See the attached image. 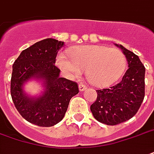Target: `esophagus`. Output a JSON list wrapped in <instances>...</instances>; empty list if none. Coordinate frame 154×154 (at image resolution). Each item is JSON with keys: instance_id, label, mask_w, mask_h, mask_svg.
I'll use <instances>...</instances> for the list:
<instances>
[{"instance_id": "34e87169", "label": "esophagus", "mask_w": 154, "mask_h": 154, "mask_svg": "<svg viewBox=\"0 0 154 154\" xmlns=\"http://www.w3.org/2000/svg\"><path fill=\"white\" fill-rule=\"evenodd\" d=\"M86 88H87V87H86V85H84V84H80V85H79V91H85Z\"/></svg>"}]
</instances>
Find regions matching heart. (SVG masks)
Wrapping results in <instances>:
<instances>
[{"mask_svg":"<svg viewBox=\"0 0 154 154\" xmlns=\"http://www.w3.org/2000/svg\"><path fill=\"white\" fill-rule=\"evenodd\" d=\"M68 55L61 54L57 63L69 77H77L82 69L86 70L89 82L95 86L111 85L123 73L126 58L123 53L116 48L105 45H83L68 51Z\"/></svg>","mask_w":154,"mask_h":154,"instance_id":"b5f03b06","label":"heart"}]
</instances>
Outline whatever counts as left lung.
<instances>
[{
    "label": "left lung",
    "instance_id": "8db88e82",
    "mask_svg": "<svg viewBox=\"0 0 154 154\" xmlns=\"http://www.w3.org/2000/svg\"><path fill=\"white\" fill-rule=\"evenodd\" d=\"M115 45L122 49L129 68L117 85L96 91L97 99L91 105L94 118L100 122L110 126L133 118L144 98V66L133 52L122 45Z\"/></svg>",
    "mask_w": 154,
    "mask_h": 154
}]
</instances>
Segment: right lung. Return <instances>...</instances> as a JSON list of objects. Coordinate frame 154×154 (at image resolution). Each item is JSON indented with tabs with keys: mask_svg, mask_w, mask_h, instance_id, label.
Wrapping results in <instances>:
<instances>
[{
	"mask_svg": "<svg viewBox=\"0 0 154 154\" xmlns=\"http://www.w3.org/2000/svg\"><path fill=\"white\" fill-rule=\"evenodd\" d=\"M63 45V42L46 38L23 51L14 63L11 97L20 115L36 126L49 127L59 123L72 97L79 92L77 82L60 77V70L54 64ZM32 79L41 80L44 87L38 97H29L23 91L25 83Z\"/></svg>",
	"mask_w": 154,
	"mask_h": 154,
	"instance_id": "obj_1",
	"label": "right lung"
}]
</instances>
